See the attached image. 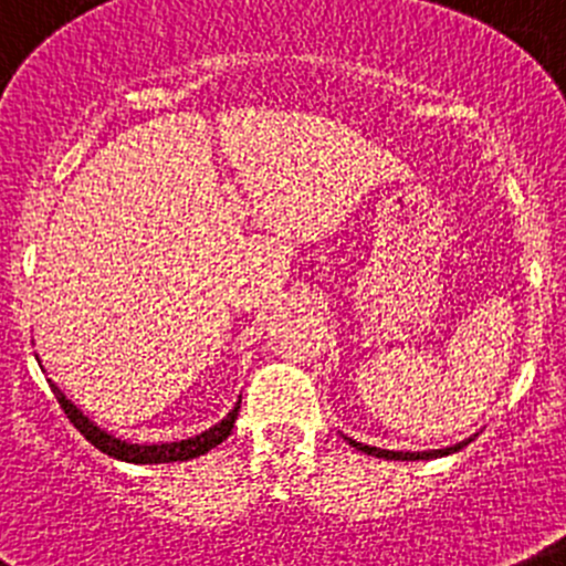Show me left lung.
Segmentation results:
<instances>
[{
    "label": "left lung",
    "mask_w": 566,
    "mask_h": 566,
    "mask_svg": "<svg viewBox=\"0 0 566 566\" xmlns=\"http://www.w3.org/2000/svg\"><path fill=\"white\" fill-rule=\"evenodd\" d=\"M344 437L346 442H349V446L353 448H358V451H364V454H369V457H378V460H400V462H417V460H437V457H448V454H457V451H460V448H465L468 442L473 440V437H468V440H462V442H457V446H446V448H434V451H389V448H375V446H366V442H358V440H353V437H346V434H340Z\"/></svg>",
    "instance_id": "1"
}]
</instances>
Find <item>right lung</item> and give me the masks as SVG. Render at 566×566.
Here are the masks:
<instances>
[{
  "label": "right lung",
  "mask_w": 566,
  "mask_h": 566,
  "mask_svg": "<svg viewBox=\"0 0 566 566\" xmlns=\"http://www.w3.org/2000/svg\"><path fill=\"white\" fill-rule=\"evenodd\" d=\"M35 360H39V355H35ZM50 389H53L55 400L61 403L64 415L70 417V422H73L75 429H78L86 440L93 442L98 451L115 457V460L135 462V465L182 462V460H195V457H200V454H208L211 448H217L222 440H228V434H231L233 422H237V415H239V403H237L226 417H222L220 422H217V426L206 429L202 434H195V437H188V440H177V442H149V446H144V442L120 440V437H115V434H109V431L101 429L98 422L90 420V417H86L84 411L73 403V400H67V395H64V391H61L53 380H50Z\"/></svg>",
  "instance_id": "right-lung-1"
}]
</instances>
